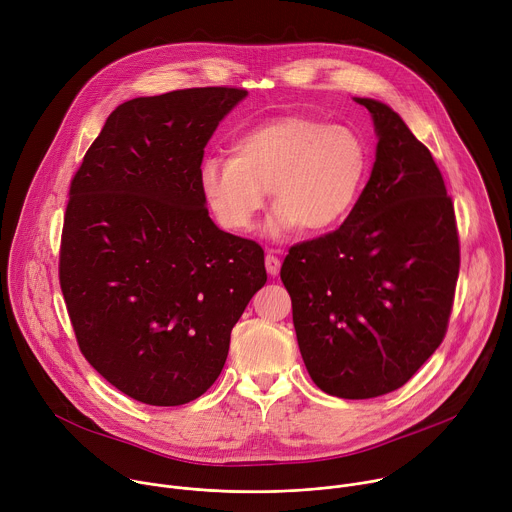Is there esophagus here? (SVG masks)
I'll return each instance as SVG.
<instances>
[{"mask_svg":"<svg viewBox=\"0 0 512 512\" xmlns=\"http://www.w3.org/2000/svg\"><path fill=\"white\" fill-rule=\"evenodd\" d=\"M265 269H267V273H269L271 277H275V275H279L281 261H279L273 253H267V255H265Z\"/></svg>","mask_w":512,"mask_h":512,"instance_id":"34e87169","label":"esophagus"}]
</instances>
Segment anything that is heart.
I'll use <instances>...</instances> for the list:
<instances>
[{
    "instance_id": "obj_1",
    "label": "heart",
    "mask_w": 512,
    "mask_h": 512,
    "mask_svg": "<svg viewBox=\"0 0 512 512\" xmlns=\"http://www.w3.org/2000/svg\"><path fill=\"white\" fill-rule=\"evenodd\" d=\"M369 148L346 125L287 115L259 123L231 145V158L200 164V190L216 223L249 233L275 204L265 233L281 239L300 227L322 235L338 229L358 204L369 174Z\"/></svg>"
}]
</instances>
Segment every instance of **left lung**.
<instances>
[{
	"label": "left lung",
	"instance_id": "1",
	"mask_svg": "<svg viewBox=\"0 0 512 512\" xmlns=\"http://www.w3.org/2000/svg\"><path fill=\"white\" fill-rule=\"evenodd\" d=\"M354 101L377 133L371 178L340 229L289 249L281 281L312 381L371 399L403 387L442 344L460 245L429 150L389 105Z\"/></svg>",
	"mask_w": 512,
	"mask_h": 512
}]
</instances>
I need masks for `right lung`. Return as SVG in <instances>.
I'll use <instances>...</instances> for the list:
<instances>
[{"label":"right lung","mask_w":512,"mask_h":512,"mask_svg":"<svg viewBox=\"0 0 512 512\" xmlns=\"http://www.w3.org/2000/svg\"><path fill=\"white\" fill-rule=\"evenodd\" d=\"M249 93L137 97L105 121L70 184L60 287L81 352L127 397L198 399L265 285L263 249L218 229L200 190L214 129Z\"/></svg>","instance_id":"add662e5"}]
</instances>
